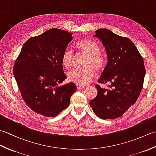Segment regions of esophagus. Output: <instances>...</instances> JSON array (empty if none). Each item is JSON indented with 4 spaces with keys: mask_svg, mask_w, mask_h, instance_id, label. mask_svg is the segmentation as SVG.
Segmentation results:
<instances>
[{
    "mask_svg": "<svg viewBox=\"0 0 156 156\" xmlns=\"http://www.w3.org/2000/svg\"><path fill=\"white\" fill-rule=\"evenodd\" d=\"M76 88H77L78 90H80V89H83L85 88L84 86H80V85H77L76 86Z\"/></svg>",
    "mask_w": 156,
    "mask_h": 156,
    "instance_id": "obj_1",
    "label": "esophagus"
}]
</instances>
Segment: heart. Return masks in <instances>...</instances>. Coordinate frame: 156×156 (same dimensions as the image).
<instances>
[{"label": "heart", "instance_id": "b5f03b06", "mask_svg": "<svg viewBox=\"0 0 156 156\" xmlns=\"http://www.w3.org/2000/svg\"><path fill=\"white\" fill-rule=\"evenodd\" d=\"M77 50L81 54L87 55L85 66L87 68L83 69H74L69 72L67 78L69 82L80 86H84L93 78L96 71L100 72L104 68L105 59L101 54V48L95 41L85 39L75 45ZM73 52L70 49H66L61 58L62 65L66 69H70L72 65Z\"/></svg>", "mask_w": 156, "mask_h": 156}]
</instances>
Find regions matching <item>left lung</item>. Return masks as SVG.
<instances>
[{"mask_svg":"<svg viewBox=\"0 0 156 156\" xmlns=\"http://www.w3.org/2000/svg\"><path fill=\"white\" fill-rule=\"evenodd\" d=\"M94 37L102 41L107 55L98 83L97 96L90 102L95 115L102 119L120 117L135 103L144 85L145 69L144 59L131 39L121 37L107 29H99Z\"/></svg>","mask_w":156,"mask_h":156,"instance_id":"8db88e82","label":"left lung"}]
</instances>
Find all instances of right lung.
I'll return each instance as SVG.
<instances>
[{
  "label": "right lung",
  "mask_w": 156,
  "mask_h": 156,
  "mask_svg": "<svg viewBox=\"0 0 156 156\" xmlns=\"http://www.w3.org/2000/svg\"><path fill=\"white\" fill-rule=\"evenodd\" d=\"M72 34L51 29L29 38L15 62L13 74L23 101L32 111L54 117L68 107L74 83L58 87L66 78L61 63Z\"/></svg>",
  "instance_id": "add662e5"
}]
</instances>
